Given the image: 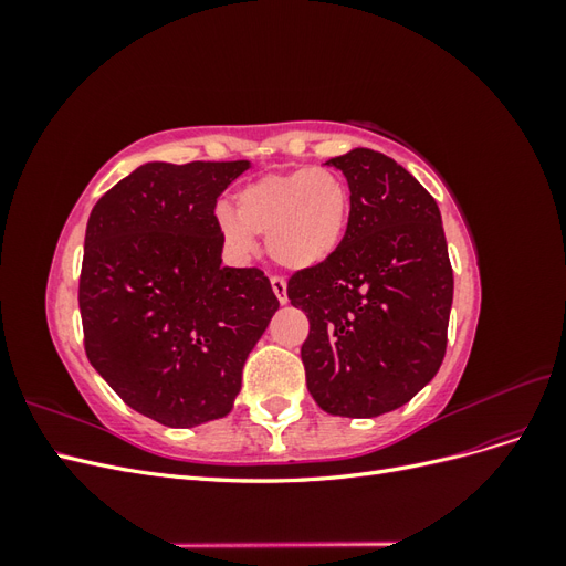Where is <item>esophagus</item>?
Listing matches in <instances>:
<instances>
[{
  "label": "esophagus",
  "mask_w": 566,
  "mask_h": 566,
  "mask_svg": "<svg viewBox=\"0 0 566 566\" xmlns=\"http://www.w3.org/2000/svg\"><path fill=\"white\" fill-rule=\"evenodd\" d=\"M271 287H273V293H276L279 302H281V304H285V302H287V283H285V279H281V276H271Z\"/></svg>",
  "instance_id": "1"
}]
</instances>
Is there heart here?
Masks as SVG:
<instances>
[{
  "label": "heart",
  "mask_w": 566,
  "mask_h": 566,
  "mask_svg": "<svg viewBox=\"0 0 566 566\" xmlns=\"http://www.w3.org/2000/svg\"><path fill=\"white\" fill-rule=\"evenodd\" d=\"M352 191L331 167H297L271 172L238 188L233 214L221 212L217 227L227 248L248 256L252 235H266V252L290 271L325 264L349 229Z\"/></svg>",
  "instance_id": "b5f03b06"
}]
</instances>
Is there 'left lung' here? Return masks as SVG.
Returning a JSON list of instances; mask_svg holds the SVG:
<instances>
[{
    "instance_id": "left-lung-1",
    "label": "left lung",
    "mask_w": 566,
    "mask_h": 566,
    "mask_svg": "<svg viewBox=\"0 0 566 566\" xmlns=\"http://www.w3.org/2000/svg\"><path fill=\"white\" fill-rule=\"evenodd\" d=\"M325 165L347 177L349 229L328 262L290 276L287 300L310 318L302 364L314 401L375 418L437 375L453 269L437 200L401 165L370 148Z\"/></svg>"
}]
</instances>
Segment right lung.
I'll return each instance as SVG.
<instances>
[{"mask_svg":"<svg viewBox=\"0 0 566 566\" xmlns=\"http://www.w3.org/2000/svg\"><path fill=\"white\" fill-rule=\"evenodd\" d=\"M250 167L146 163L101 196L80 273L84 352L136 413L224 418L279 297L262 269L221 266L217 198Z\"/></svg>","mask_w":566,"mask_h":566,"instance_id":"add662e5","label":"right lung"}]
</instances>
